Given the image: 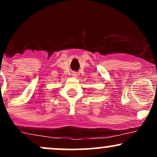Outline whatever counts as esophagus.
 <instances>
[{"instance_id": "esophagus-1", "label": "esophagus", "mask_w": 157, "mask_h": 157, "mask_svg": "<svg viewBox=\"0 0 157 157\" xmlns=\"http://www.w3.org/2000/svg\"><path fill=\"white\" fill-rule=\"evenodd\" d=\"M72 76H73L74 77H77V72H73V73H72Z\"/></svg>"}]
</instances>
